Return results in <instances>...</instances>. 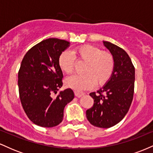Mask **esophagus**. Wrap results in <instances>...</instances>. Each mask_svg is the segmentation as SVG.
I'll use <instances>...</instances> for the list:
<instances>
[{
    "instance_id": "obj_1",
    "label": "esophagus",
    "mask_w": 153,
    "mask_h": 153,
    "mask_svg": "<svg viewBox=\"0 0 153 153\" xmlns=\"http://www.w3.org/2000/svg\"><path fill=\"white\" fill-rule=\"evenodd\" d=\"M74 93H75V96H76V97H78V98L81 97L82 96H83V95L85 94L83 92H81V91H75Z\"/></svg>"
}]
</instances>
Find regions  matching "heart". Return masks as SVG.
Masks as SVG:
<instances>
[{"instance_id":"b5f03b06","label":"heart","mask_w":153,"mask_h":153,"mask_svg":"<svg viewBox=\"0 0 153 153\" xmlns=\"http://www.w3.org/2000/svg\"><path fill=\"white\" fill-rule=\"evenodd\" d=\"M75 60L85 64L82 69L84 75H73L66 79L67 86L74 90H87L95 84L103 86L109 81L114 71V56L94 45H81L71 53L65 51L59 54L58 65L64 73L71 74L75 70Z\"/></svg>"}]
</instances>
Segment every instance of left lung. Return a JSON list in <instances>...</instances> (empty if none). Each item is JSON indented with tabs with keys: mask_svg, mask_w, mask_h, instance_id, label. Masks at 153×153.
I'll list each match as a JSON object with an SVG mask.
<instances>
[{
	"mask_svg": "<svg viewBox=\"0 0 153 153\" xmlns=\"http://www.w3.org/2000/svg\"><path fill=\"white\" fill-rule=\"evenodd\" d=\"M103 44L114 56V71L102 88L90 94L94 102L86 111V117L95 127L109 128L122 121L129 109L134 96L135 71L122 48L108 42Z\"/></svg>",
	"mask_w": 153,
	"mask_h": 153,
	"instance_id": "obj_1",
	"label": "left lung"
}]
</instances>
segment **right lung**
I'll return each mask as SVG.
<instances>
[{
	"label": "right lung",
	"mask_w": 153,
	"mask_h": 153,
	"mask_svg": "<svg viewBox=\"0 0 153 153\" xmlns=\"http://www.w3.org/2000/svg\"><path fill=\"white\" fill-rule=\"evenodd\" d=\"M69 44L56 38L43 40L26 52L21 63L18 75L21 103L28 118L40 127L58 125L65 106L74 99L71 88L54 96L62 86L58 57Z\"/></svg>",
	"instance_id": "add662e5"
}]
</instances>
